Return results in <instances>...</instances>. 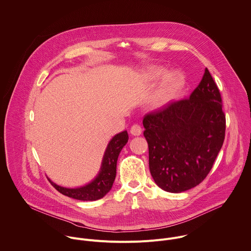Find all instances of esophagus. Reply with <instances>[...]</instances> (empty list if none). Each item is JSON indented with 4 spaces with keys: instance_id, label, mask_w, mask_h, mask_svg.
I'll return each instance as SVG.
<instances>
[{
    "instance_id": "1",
    "label": "esophagus",
    "mask_w": 251,
    "mask_h": 251,
    "mask_svg": "<svg viewBox=\"0 0 251 251\" xmlns=\"http://www.w3.org/2000/svg\"><path fill=\"white\" fill-rule=\"evenodd\" d=\"M130 133L131 135H134V136H138L142 133V128L139 125H133L130 128Z\"/></svg>"
}]
</instances>
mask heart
Returning a JSON list of instances; mask_svg holds the SVG:
<instances>
[{"instance_id":"obj_1","label":"heart","mask_w":251,"mask_h":251,"mask_svg":"<svg viewBox=\"0 0 251 251\" xmlns=\"http://www.w3.org/2000/svg\"><path fill=\"white\" fill-rule=\"evenodd\" d=\"M166 74H167V71L160 67H151L148 70V76L152 80H160L164 78ZM184 84H185L184 77L180 73L173 72L168 74L163 82L160 93L158 95V98H157L158 103L159 104L166 103L168 100L172 99L183 88Z\"/></svg>"}]
</instances>
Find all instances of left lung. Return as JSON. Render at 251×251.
<instances>
[{
    "label": "left lung",
    "mask_w": 251,
    "mask_h": 251,
    "mask_svg": "<svg viewBox=\"0 0 251 251\" xmlns=\"http://www.w3.org/2000/svg\"><path fill=\"white\" fill-rule=\"evenodd\" d=\"M143 126L156 184L169 193L199 185L213 167L226 129L221 94L207 68L189 98L146 114Z\"/></svg>",
    "instance_id": "obj_1"
}]
</instances>
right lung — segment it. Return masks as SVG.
Returning <instances> with one entry per match:
<instances>
[{
  "instance_id": "right-lung-1",
  "label": "right lung",
  "mask_w": 251,
  "mask_h": 251,
  "mask_svg": "<svg viewBox=\"0 0 251 251\" xmlns=\"http://www.w3.org/2000/svg\"><path fill=\"white\" fill-rule=\"evenodd\" d=\"M128 140L127 131L116 134L109 142L103 156L100 171L97 176L88 184L80 188H64L53 183L51 185L62 195L79 201H96L102 199L112 188L116 178L118 157Z\"/></svg>"
}]
</instances>
